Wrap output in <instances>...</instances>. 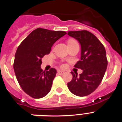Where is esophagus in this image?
<instances>
[{
  "label": "esophagus",
  "instance_id": "esophagus-1",
  "mask_svg": "<svg viewBox=\"0 0 122 122\" xmlns=\"http://www.w3.org/2000/svg\"><path fill=\"white\" fill-rule=\"evenodd\" d=\"M65 73L64 71H60V70H59L58 71V74H60V75H62V74H63Z\"/></svg>",
  "mask_w": 122,
  "mask_h": 122
}]
</instances>
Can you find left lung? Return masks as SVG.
Segmentation results:
<instances>
[{
  "mask_svg": "<svg viewBox=\"0 0 122 122\" xmlns=\"http://www.w3.org/2000/svg\"><path fill=\"white\" fill-rule=\"evenodd\" d=\"M68 35L80 44L81 60L74 67L83 71L79 76L71 72L73 79L67 84L68 88L75 95L84 97L95 91L104 77L107 66L106 52L103 44L89 31H70Z\"/></svg>",
  "mask_w": 122,
  "mask_h": 122,
  "instance_id": "obj_1",
  "label": "left lung"
}]
</instances>
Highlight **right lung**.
Here are the masks:
<instances>
[{
	"mask_svg": "<svg viewBox=\"0 0 122 122\" xmlns=\"http://www.w3.org/2000/svg\"><path fill=\"white\" fill-rule=\"evenodd\" d=\"M66 33L38 28L32 31L18 46L13 68L22 90L33 98H41L51 89L57 71L41 68V59L50 53L52 45Z\"/></svg>",
	"mask_w": 122,
	"mask_h": 122,
	"instance_id": "right-lung-1",
	"label": "right lung"
}]
</instances>
